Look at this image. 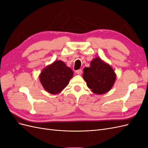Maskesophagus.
Wrapping results in <instances>:
<instances>
[{
	"instance_id": "34e87169",
	"label": "esophagus",
	"mask_w": 148,
	"mask_h": 148,
	"mask_svg": "<svg viewBox=\"0 0 148 148\" xmlns=\"http://www.w3.org/2000/svg\"><path fill=\"white\" fill-rule=\"evenodd\" d=\"M76 73H77V74H78V75H82V74L83 71H82V70H78L76 71Z\"/></svg>"
}]
</instances>
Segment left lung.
I'll return each instance as SVG.
<instances>
[{"label": "left lung", "instance_id": "obj_1", "mask_svg": "<svg viewBox=\"0 0 148 148\" xmlns=\"http://www.w3.org/2000/svg\"><path fill=\"white\" fill-rule=\"evenodd\" d=\"M83 77L87 86L96 95H103L109 91L116 80V74L109 64L99 57L91 60L90 66L83 69Z\"/></svg>", "mask_w": 148, "mask_h": 148}]
</instances>
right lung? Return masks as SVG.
Here are the masks:
<instances>
[{
  "label": "right lung",
  "instance_id": "right-lung-1",
  "mask_svg": "<svg viewBox=\"0 0 148 148\" xmlns=\"http://www.w3.org/2000/svg\"><path fill=\"white\" fill-rule=\"evenodd\" d=\"M73 76V71L63 61L56 60L41 71L39 78L47 92L56 95L67 86Z\"/></svg>",
  "mask_w": 148,
  "mask_h": 148
}]
</instances>
